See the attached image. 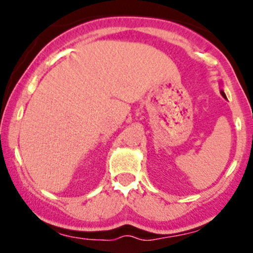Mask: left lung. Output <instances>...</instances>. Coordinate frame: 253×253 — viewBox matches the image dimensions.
<instances>
[{
	"label": "left lung",
	"instance_id": "1",
	"mask_svg": "<svg viewBox=\"0 0 253 253\" xmlns=\"http://www.w3.org/2000/svg\"><path fill=\"white\" fill-rule=\"evenodd\" d=\"M221 95H222V96H223V97H225V98H226V95H225V92H223V91H222V90H221Z\"/></svg>",
	"mask_w": 253,
	"mask_h": 253
}]
</instances>
